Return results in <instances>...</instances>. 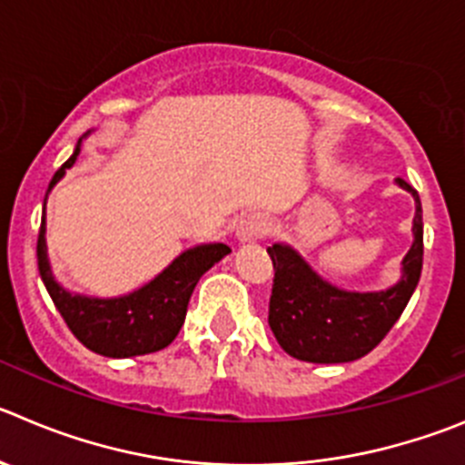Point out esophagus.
<instances>
[{
    "mask_svg": "<svg viewBox=\"0 0 465 465\" xmlns=\"http://www.w3.org/2000/svg\"><path fill=\"white\" fill-rule=\"evenodd\" d=\"M271 220L262 213H252V215H247V218L241 220L238 224V241L241 242H257L262 241L263 236L271 233Z\"/></svg>",
    "mask_w": 465,
    "mask_h": 465,
    "instance_id": "obj_1",
    "label": "esophagus"
}]
</instances>
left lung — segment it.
Listing matches in <instances>:
<instances>
[{"label":"left lung","instance_id":"left-lung-1","mask_svg":"<svg viewBox=\"0 0 465 465\" xmlns=\"http://www.w3.org/2000/svg\"><path fill=\"white\" fill-rule=\"evenodd\" d=\"M397 185L415 199L413 245L401 259L399 282L383 292H346L323 280L292 245L268 247L275 268L268 325L292 358L353 362L376 349L406 310L422 272V203L406 181L397 179Z\"/></svg>","mask_w":465,"mask_h":465}]
</instances>
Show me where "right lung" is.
I'll list each match as a JSON object with an SVG mask.
<instances>
[{
  "label": "right lung",
  "instance_id": "right-lung-1",
  "mask_svg": "<svg viewBox=\"0 0 465 465\" xmlns=\"http://www.w3.org/2000/svg\"><path fill=\"white\" fill-rule=\"evenodd\" d=\"M80 149L82 140H77L71 158L52 176L45 202L50 190L64 179L66 169L75 164ZM45 202H43L41 232H38L36 245L41 280L73 335L86 349L105 358H134V355L155 353L172 344L183 325L190 296L199 277L232 252L224 242H203L181 252L153 280L124 296L95 298L73 293L56 282L50 259H47Z\"/></svg>",
  "mask_w": 465,
  "mask_h": 465
}]
</instances>
